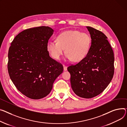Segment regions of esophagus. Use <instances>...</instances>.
Listing matches in <instances>:
<instances>
[{"instance_id": "34e87169", "label": "esophagus", "mask_w": 127, "mask_h": 127, "mask_svg": "<svg viewBox=\"0 0 127 127\" xmlns=\"http://www.w3.org/2000/svg\"><path fill=\"white\" fill-rule=\"evenodd\" d=\"M63 69L64 71H66L67 70V67L65 65H63Z\"/></svg>"}]
</instances>
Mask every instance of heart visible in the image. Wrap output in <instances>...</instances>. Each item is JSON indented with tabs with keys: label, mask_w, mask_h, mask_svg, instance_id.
I'll list each match as a JSON object with an SVG mask.
<instances>
[{
	"label": "heart",
	"mask_w": 127,
	"mask_h": 127,
	"mask_svg": "<svg viewBox=\"0 0 127 127\" xmlns=\"http://www.w3.org/2000/svg\"><path fill=\"white\" fill-rule=\"evenodd\" d=\"M57 40L49 41L47 44V51L55 60L60 59L65 48L66 60L79 62L86 57L91 45V38L88 34L75 30L61 32Z\"/></svg>",
	"instance_id": "heart-1"
}]
</instances>
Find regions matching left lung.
I'll return each instance as SVG.
<instances>
[{
	"mask_svg": "<svg viewBox=\"0 0 127 127\" xmlns=\"http://www.w3.org/2000/svg\"><path fill=\"white\" fill-rule=\"evenodd\" d=\"M91 43L86 57L78 64L67 68L70 73L72 90L78 96L90 98L101 94L110 83L114 74L112 48L104 33L86 27Z\"/></svg>",
	"mask_w": 127,
	"mask_h": 127,
	"instance_id": "1",
	"label": "left lung"
}]
</instances>
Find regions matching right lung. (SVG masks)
Returning a JSON list of instances; mask_svg holds the SVG:
<instances>
[{"label":"right lung","mask_w":127,"mask_h":127,"mask_svg":"<svg viewBox=\"0 0 127 127\" xmlns=\"http://www.w3.org/2000/svg\"><path fill=\"white\" fill-rule=\"evenodd\" d=\"M54 32L45 26L24 30L15 37L8 50L10 77L17 89L30 98L47 96L63 71V66L50 58L47 50Z\"/></svg>","instance_id":"1"}]
</instances>
